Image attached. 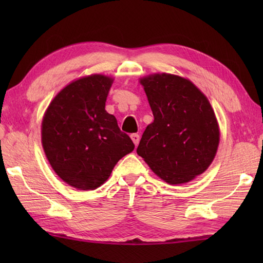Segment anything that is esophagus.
Returning a JSON list of instances; mask_svg holds the SVG:
<instances>
[{
	"instance_id": "1",
	"label": "esophagus",
	"mask_w": 263,
	"mask_h": 263,
	"mask_svg": "<svg viewBox=\"0 0 263 263\" xmlns=\"http://www.w3.org/2000/svg\"><path fill=\"white\" fill-rule=\"evenodd\" d=\"M131 140L136 144V146H138L139 141H140V136L137 135V133H133V135H131Z\"/></svg>"
}]
</instances>
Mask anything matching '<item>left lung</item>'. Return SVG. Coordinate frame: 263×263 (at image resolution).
<instances>
[{
	"label": "left lung",
	"mask_w": 263,
	"mask_h": 263,
	"mask_svg": "<svg viewBox=\"0 0 263 263\" xmlns=\"http://www.w3.org/2000/svg\"><path fill=\"white\" fill-rule=\"evenodd\" d=\"M154 122L144 130L137 153L156 175L172 185L204 173L217 154L220 130L214 108L194 83L176 74L139 79Z\"/></svg>",
	"instance_id": "1"
}]
</instances>
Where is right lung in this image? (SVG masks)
I'll return each mask as SVG.
<instances>
[{
  "label": "right lung",
  "instance_id": "right-lung-1",
  "mask_svg": "<svg viewBox=\"0 0 263 263\" xmlns=\"http://www.w3.org/2000/svg\"><path fill=\"white\" fill-rule=\"evenodd\" d=\"M114 78L95 73L71 81L49 103L42 121V146L49 165L70 186L90 191L135 149L114 115L105 109Z\"/></svg>",
  "mask_w": 263,
  "mask_h": 263
}]
</instances>
